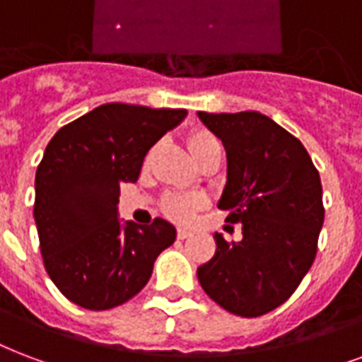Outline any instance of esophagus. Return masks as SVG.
Segmentation results:
<instances>
[{
	"mask_svg": "<svg viewBox=\"0 0 362 362\" xmlns=\"http://www.w3.org/2000/svg\"><path fill=\"white\" fill-rule=\"evenodd\" d=\"M189 236H191V230L189 229H183V227H181V229H177L179 240H185V238H189Z\"/></svg>",
	"mask_w": 362,
	"mask_h": 362,
	"instance_id": "34e87169",
	"label": "esophagus"
}]
</instances>
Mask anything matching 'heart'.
I'll use <instances>...</instances> for the list:
<instances>
[{
    "instance_id": "obj_1",
    "label": "heart",
    "mask_w": 362,
    "mask_h": 362,
    "mask_svg": "<svg viewBox=\"0 0 362 362\" xmlns=\"http://www.w3.org/2000/svg\"><path fill=\"white\" fill-rule=\"evenodd\" d=\"M217 143L216 137L208 132H194L189 137V148L192 156H197L198 152H202L206 146ZM206 197L204 194H168L162 202V208L171 219L175 221H191L197 216V211L206 206Z\"/></svg>"
}]
</instances>
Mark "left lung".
Returning a JSON list of instances; mask_svg holds the SVG:
<instances>
[{
  "label": "left lung",
  "instance_id": "obj_1",
  "mask_svg": "<svg viewBox=\"0 0 362 362\" xmlns=\"http://www.w3.org/2000/svg\"><path fill=\"white\" fill-rule=\"evenodd\" d=\"M198 118L227 151L217 208L243 225L240 243L216 233V254L198 267V282L229 313L259 317L294 294L313 265L325 221L319 171L305 146L265 114Z\"/></svg>",
  "mask_w": 362,
  "mask_h": 362
}]
</instances>
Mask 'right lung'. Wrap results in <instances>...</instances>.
Instances as JSON below:
<instances>
[{
  "label": "right lung",
  "mask_w": 362,
  "mask_h": 362,
  "mask_svg": "<svg viewBox=\"0 0 362 362\" xmlns=\"http://www.w3.org/2000/svg\"><path fill=\"white\" fill-rule=\"evenodd\" d=\"M187 118L185 108L107 103L61 127L36 171V219L45 271L83 309H112L145 288L177 230L118 217L119 185L135 183L146 152Z\"/></svg>",
  "instance_id": "right-lung-1"
}]
</instances>
